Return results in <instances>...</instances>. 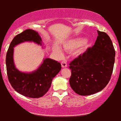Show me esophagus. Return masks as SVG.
Returning a JSON list of instances; mask_svg holds the SVG:
<instances>
[{"label":"esophagus","instance_id":"34e87169","mask_svg":"<svg viewBox=\"0 0 121 121\" xmlns=\"http://www.w3.org/2000/svg\"><path fill=\"white\" fill-rule=\"evenodd\" d=\"M61 64V66L63 68H66V67H67V64L65 61H62Z\"/></svg>","mask_w":121,"mask_h":121}]
</instances>
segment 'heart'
Here are the masks:
<instances>
[{
	"mask_svg": "<svg viewBox=\"0 0 121 121\" xmlns=\"http://www.w3.org/2000/svg\"><path fill=\"white\" fill-rule=\"evenodd\" d=\"M86 40L85 38H75V39H71V40H68L67 42L63 44V47H64L65 50H74L77 48H80L82 45H83L86 42ZM54 50L58 55H63V51L59 47H56Z\"/></svg>",
	"mask_w": 121,
	"mask_h": 121,
	"instance_id": "obj_1",
	"label": "heart"
}]
</instances>
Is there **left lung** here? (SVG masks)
Masks as SVG:
<instances>
[{
  "label": "left lung",
  "instance_id": "obj_1",
  "mask_svg": "<svg viewBox=\"0 0 121 121\" xmlns=\"http://www.w3.org/2000/svg\"><path fill=\"white\" fill-rule=\"evenodd\" d=\"M98 36L91 48L69 64V85L78 95L88 96L102 91L110 81L115 52L108 35L97 30Z\"/></svg>",
  "mask_w": 121,
  "mask_h": 121
}]
</instances>
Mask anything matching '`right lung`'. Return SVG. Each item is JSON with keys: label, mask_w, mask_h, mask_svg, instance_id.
<instances>
[{"label": "right lung", "mask_w": 121, "mask_h": 121, "mask_svg": "<svg viewBox=\"0 0 121 121\" xmlns=\"http://www.w3.org/2000/svg\"><path fill=\"white\" fill-rule=\"evenodd\" d=\"M25 42H32L42 45V38L39 34L30 29L25 30L13 38L7 50L6 58L9 81L14 89L24 96L31 98L42 97L49 91L53 78L61 70V65L57 61L46 58L41 65L33 72H24L19 71L14 63V48Z\"/></svg>", "instance_id": "1"}]
</instances>
